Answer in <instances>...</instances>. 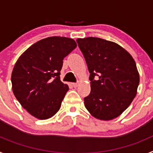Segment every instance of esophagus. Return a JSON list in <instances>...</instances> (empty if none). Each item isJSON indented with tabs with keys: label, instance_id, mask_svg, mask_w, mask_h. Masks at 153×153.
<instances>
[{
	"label": "esophagus",
	"instance_id": "esophagus-1",
	"mask_svg": "<svg viewBox=\"0 0 153 153\" xmlns=\"http://www.w3.org/2000/svg\"><path fill=\"white\" fill-rule=\"evenodd\" d=\"M72 84H73V86H74V87H75V88L76 87H77L78 85H79L78 84V83H73Z\"/></svg>",
	"mask_w": 153,
	"mask_h": 153
}]
</instances>
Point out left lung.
Masks as SVG:
<instances>
[{"instance_id":"left-lung-1","label":"left lung","mask_w":153,"mask_h":153,"mask_svg":"<svg viewBox=\"0 0 153 153\" xmlns=\"http://www.w3.org/2000/svg\"><path fill=\"white\" fill-rule=\"evenodd\" d=\"M76 42L90 72L91 91L84 98L86 109L95 118H117L136 95L140 75L135 60L114 42L98 37Z\"/></svg>"}]
</instances>
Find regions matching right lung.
Masks as SVG:
<instances>
[{
  "label": "right lung",
  "instance_id": "right-lung-1",
  "mask_svg": "<svg viewBox=\"0 0 153 153\" xmlns=\"http://www.w3.org/2000/svg\"><path fill=\"white\" fill-rule=\"evenodd\" d=\"M76 47L73 39L51 36L35 43L19 57L12 72V89L30 114L47 120L60 109L69 90L60 77L63 58Z\"/></svg>",
  "mask_w": 153,
  "mask_h": 153
}]
</instances>
